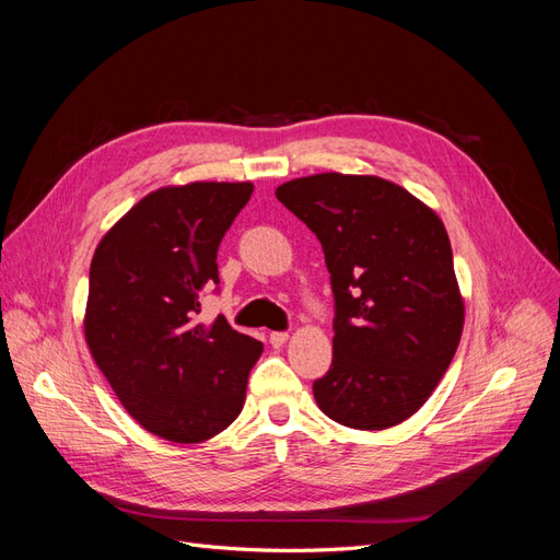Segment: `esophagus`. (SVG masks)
<instances>
[{
    "label": "esophagus",
    "instance_id": "esophagus-1",
    "mask_svg": "<svg viewBox=\"0 0 560 560\" xmlns=\"http://www.w3.org/2000/svg\"><path fill=\"white\" fill-rule=\"evenodd\" d=\"M287 331H270V336H268V341H270V346L273 348H282L284 343H287Z\"/></svg>",
    "mask_w": 560,
    "mask_h": 560
}]
</instances>
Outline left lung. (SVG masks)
I'll return each instance as SVG.
<instances>
[{"label":"left lung","mask_w":560,"mask_h":560,"mask_svg":"<svg viewBox=\"0 0 560 560\" xmlns=\"http://www.w3.org/2000/svg\"><path fill=\"white\" fill-rule=\"evenodd\" d=\"M322 243L334 292V358L313 383L322 413L354 430L413 416L460 343L465 306L448 233L401 186L322 173L276 189Z\"/></svg>","instance_id":"1"}]
</instances>
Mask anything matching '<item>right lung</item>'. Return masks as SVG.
Listing matches in <instances>:
<instances>
[{
    "label": "right lung",
    "mask_w": 560,
    "mask_h": 560,
    "mask_svg": "<svg viewBox=\"0 0 560 560\" xmlns=\"http://www.w3.org/2000/svg\"><path fill=\"white\" fill-rule=\"evenodd\" d=\"M252 191L249 182L165 186L93 254L86 343L124 409L167 442L198 444L226 430L264 352L224 317L196 322L200 296L219 290V243Z\"/></svg>",
    "instance_id": "1"
}]
</instances>
